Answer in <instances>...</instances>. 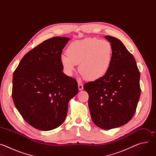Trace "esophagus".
<instances>
[{
    "label": "esophagus",
    "instance_id": "esophagus-1",
    "mask_svg": "<svg viewBox=\"0 0 156 156\" xmlns=\"http://www.w3.org/2000/svg\"><path fill=\"white\" fill-rule=\"evenodd\" d=\"M78 89H79V90H80V91L82 90L83 89V85L80 82H78Z\"/></svg>",
    "mask_w": 156,
    "mask_h": 156
}]
</instances>
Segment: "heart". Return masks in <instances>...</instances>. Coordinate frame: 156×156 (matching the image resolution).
I'll list each match as a JSON object with an SVG mask.
<instances>
[{"label":"heart","mask_w":156,"mask_h":156,"mask_svg":"<svg viewBox=\"0 0 156 156\" xmlns=\"http://www.w3.org/2000/svg\"><path fill=\"white\" fill-rule=\"evenodd\" d=\"M66 54L60 56L63 72L72 76L79 63L78 70L88 81H96L108 72L112 60L113 47L107 40L88 37L72 42Z\"/></svg>","instance_id":"1"}]
</instances>
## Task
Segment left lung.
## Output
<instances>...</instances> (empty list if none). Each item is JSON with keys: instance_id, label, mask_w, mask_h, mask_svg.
<instances>
[{"instance_id": "left-lung-1", "label": "left lung", "mask_w": 156, "mask_h": 156, "mask_svg": "<svg viewBox=\"0 0 156 156\" xmlns=\"http://www.w3.org/2000/svg\"><path fill=\"white\" fill-rule=\"evenodd\" d=\"M113 47L112 64L107 73L84 84L94 123L110 129L127 123L134 115L141 94L140 73L135 59L117 38L105 36Z\"/></svg>"}]
</instances>
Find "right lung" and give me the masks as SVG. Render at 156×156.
<instances>
[{"label":"right lung","instance_id":"right-lung-1","mask_svg":"<svg viewBox=\"0 0 156 156\" xmlns=\"http://www.w3.org/2000/svg\"><path fill=\"white\" fill-rule=\"evenodd\" d=\"M70 38L54 37L28 52L13 72L12 98L31 126L49 131L64 122L70 100L78 93L73 78L63 73L60 56Z\"/></svg>","mask_w":156,"mask_h":156}]
</instances>
